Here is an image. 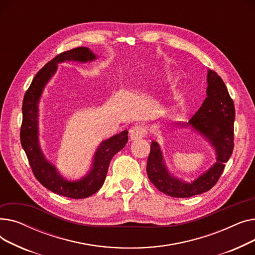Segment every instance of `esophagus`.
<instances>
[{
    "mask_svg": "<svg viewBox=\"0 0 255 255\" xmlns=\"http://www.w3.org/2000/svg\"><path fill=\"white\" fill-rule=\"evenodd\" d=\"M130 138L132 140L134 139H139L145 136L146 133H148V130H146V127L143 125H135L134 127H132L130 129Z\"/></svg>",
    "mask_w": 255,
    "mask_h": 255,
    "instance_id": "34e87169",
    "label": "esophagus"
}]
</instances>
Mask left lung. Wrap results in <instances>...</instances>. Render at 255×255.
Instances as JSON below:
<instances>
[{
  "label": "left lung",
  "mask_w": 255,
  "mask_h": 255,
  "mask_svg": "<svg viewBox=\"0 0 255 255\" xmlns=\"http://www.w3.org/2000/svg\"><path fill=\"white\" fill-rule=\"evenodd\" d=\"M207 98L190 119L192 127L208 137L217 152V162L193 183H182L167 172L159 144L152 140L146 161V173L156 188L171 197H190L209 191L216 185L234 150L235 104L222 78L208 72Z\"/></svg>",
  "instance_id": "1"
}]
</instances>
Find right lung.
<instances>
[{
	"label": "right lung",
	"instance_id": "add662e5",
	"mask_svg": "<svg viewBox=\"0 0 255 255\" xmlns=\"http://www.w3.org/2000/svg\"><path fill=\"white\" fill-rule=\"evenodd\" d=\"M95 58V55L87 47H76L61 52L37 72L29 89L26 90L22 101L20 143L28 157L35 178L48 190L74 199L89 197L101 188L112 158L124 148L128 140V131L121 132L120 134L104 140L100 144L94 159L91 172L82 181H65L57 172L56 168L46 161L40 151L38 144L37 104L43 87L57 69V63L71 60L87 62Z\"/></svg>",
	"mask_w": 255,
	"mask_h": 255
}]
</instances>
